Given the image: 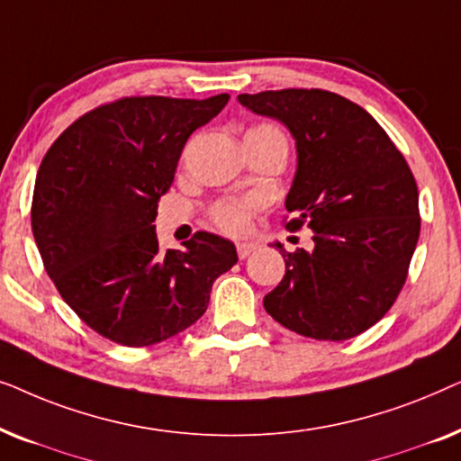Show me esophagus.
<instances>
[{
  "mask_svg": "<svg viewBox=\"0 0 461 461\" xmlns=\"http://www.w3.org/2000/svg\"><path fill=\"white\" fill-rule=\"evenodd\" d=\"M251 251H256L254 243H239L237 245V254H239V258H241V260H245V258H248Z\"/></svg>",
  "mask_w": 461,
  "mask_h": 461,
  "instance_id": "34e87169",
  "label": "esophagus"
}]
</instances>
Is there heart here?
Here are the masks:
<instances>
[{"instance_id":"b5f03b06","label":"heart","mask_w":461,"mask_h":461,"mask_svg":"<svg viewBox=\"0 0 461 461\" xmlns=\"http://www.w3.org/2000/svg\"><path fill=\"white\" fill-rule=\"evenodd\" d=\"M245 138L285 142V136H283L276 128H273V125H256V128H249ZM258 205H260V201L258 199L229 201V203H222L216 207L213 218H216V224L220 226V229H224L226 232H232V235H241V232L248 230L251 212H254Z\"/></svg>"}]
</instances>
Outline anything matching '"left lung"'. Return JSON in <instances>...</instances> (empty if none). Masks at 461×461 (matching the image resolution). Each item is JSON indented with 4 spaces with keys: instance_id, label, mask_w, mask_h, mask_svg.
I'll use <instances>...</instances> for the list:
<instances>
[{
    "instance_id": "left-lung-1",
    "label": "left lung",
    "mask_w": 461,
    "mask_h": 461,
    "mask_svg": "<svg viewBox=\"0 0 461 461\" xmlns=\"http://www.w3.org/2000/svg\"><path fill=\"white\" fill-rule=\"evenodd\" d=\"M237 100L294 136L287 226L314 232L311 251L289 254L275 243L285 275L264 295V308L300 336H358L394 304L418 245L420 199L405 157L367 111L333 92L276 90Z\"/></svg>"
}]
</instances>
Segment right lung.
I'll list each match as a JSON object with an SVG mask.
<instances>
[{
  "mask_svg": "<svg viewBox=\"0 0 461 461\" xmlns=\"http://www.w3.org/2000/svg\"><path fill=\"white\" fill-rule=\"evenodd\" d=\"M229 98H122L79 117L43 157L31 205L37 249L62 300L100 336L140 348L185 331L237 264L235 245L212 232L161 251L153 224L188 136Z\"/></svg>",
  "mask_w": 461,
  "mask_h": 461,
  "instance_id": "right-lung-1",
  "label": "right lung"
}]
</instances>
